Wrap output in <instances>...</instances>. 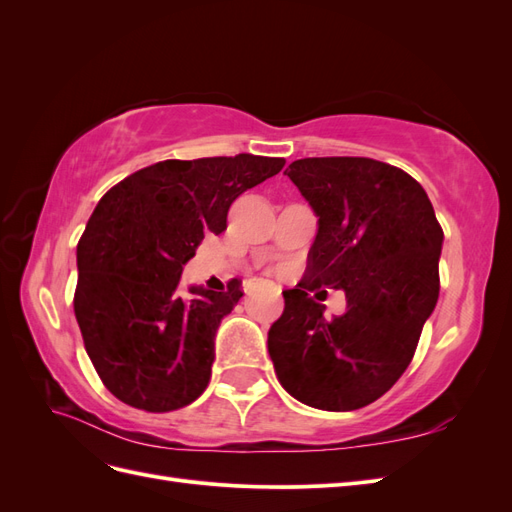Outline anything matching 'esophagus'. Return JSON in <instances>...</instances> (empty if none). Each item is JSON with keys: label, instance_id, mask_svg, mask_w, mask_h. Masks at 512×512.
Instances as JSON below:
<instances>
[{"label": "esophagus", "instance_id": "obj_1", "mask_svg": "<svg viewBox=\"0 0 512 512\" xmlns=\"http://www.w3.org/2000/svg\"><path fill=\"white\" fill-rule=\"evenodd\" d=\"M245 290H247V288H245Z\"/></svg>", "mask_w": 512, "mask_h": 512}]
</instances>
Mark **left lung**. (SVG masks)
<instances>
[{"mask_svg":"<svg viewBox=\"0 0 512 512\" xmlns=\"http://www.w3.org/2000/svg\"><path fill=\"white\" fill-rule=\"evenodd\" d=\"M314 209L305 280L284 290L269 354L301 404L348 412L382 397L410 365L440 294L444 232L421 183L371 158H303L286 173ZM347 292L329 321L306 292Z\"/></svg>","mask_w":512,"mask_h":512,"instance_id":"1","label":"left lung"}]
</instances>
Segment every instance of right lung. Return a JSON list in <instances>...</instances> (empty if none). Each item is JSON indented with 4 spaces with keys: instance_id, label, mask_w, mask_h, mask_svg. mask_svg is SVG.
I'll return each instance as SVG.
<instances>
[{
    "instance_id": "right-lung-1",
    "label": "right lung",
    "mask_w": 512,
    "mask_h": 512,
    "mask_svg": "<svg viewBox=\"0 0 512 512\" xmlns=\"http://www.w3.org/2000/svg\"><path fill=\"white\" fill-rule=\"evenodd\" d=\"M284 158L164 160L119 181L91 213L76 245L74 314L104 386L123 404L170 412L203 395L215 333L243 297L177 292L183 265L205 235L226 230L239 194L280 173Z\"/></svg>"
}]
</instances>
